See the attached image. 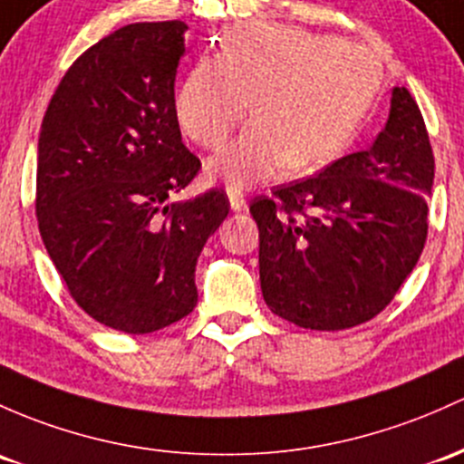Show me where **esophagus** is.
<instances>
[{"label":"esophagus","mask_w":464,"mask_h":464,"mask_svg":"<svg viewBox=\"0 0 464 464\" xmlns=\"http://www.w3.org/2000/svg\"><path fill=\"white\" fill-rule=\"evenodd\" d=\"M227 198H230V208L234 212H241L247 208L246 198H243V192L237 190V188H230V190H227Z\"/></svg>","instance_id":"obj_1"}]
</instances>
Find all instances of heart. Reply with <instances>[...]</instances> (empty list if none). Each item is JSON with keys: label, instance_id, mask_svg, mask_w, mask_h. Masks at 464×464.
Returning <instances> with one entry per match:
<instances>
[{"label": "heart", "instance_id": "obj_1", "mask_svg": "<svg viewBox=\"0 0 464 464\" xmlns=\"http://www.w3.org/2000/svg\"><path fill=\"white\" fill-rule=\"evenodd\" d=\"M382 66L362 44L283 24H241L214 59L188 72L174 102L179 126L218 148L243 117L254 121L208 161L230 188H247L283 166L310 172L341 157L365 123Z\"/></svg>", "mask_w": 464, "mask_h": 464}]
</instances>
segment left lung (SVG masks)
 <instances>
[{"instance_id": "obj_1", "label": "left lung", "mask_w": 464, "mask_h": 464, "mask_svg": "<svg viewBox=\"0 0 464 464\" xmlns=\"http://www.w3.org/2000/svg\"><path fill=\"white\" fill-rule=\"evenodd\" d=\"M433 152L418 103L393 88L372 148L256 197L267 307L305 330H347L385 310L427 241Z\"/></svg>"}]
</instances>
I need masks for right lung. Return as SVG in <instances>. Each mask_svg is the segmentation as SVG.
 Returning <instances> with one entry per match:
<instances>
[{"instance_id": "obj_1", "label": "right lung", "mask_w": 464, "mask_h": 464, "mask_svg": "<svg viewBox=\"0 0 464 464\" xmlns=\"http://www.w3.org/2000/svg\"><path fill=\"white\" fill-rule=\"evenodd\" d=\"M174 22L130 24L68 68L44 114L37 223L48 256L88 316L150 334L197 305L194 267L230 212L218 188L170 203L201 170L183 146Z\"/></svg>"}]
</instances>
